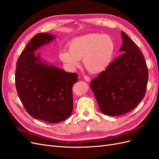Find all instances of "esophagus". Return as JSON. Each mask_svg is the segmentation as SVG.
<instances>
[{"mask_svg":"<svg viewBox=\"0 0 159 159\" xmlns=\"http://www.w3.org/2000/svg\"><path fill=\"white\" fill-rule=\"evenodd\" d=\"M84 79L86 81V82H90V77L88 76V75H84Z\"/></svg>","mask_w":159,"mask_h":159,"instance_id":"1","label":"esophagus"}]
</instances>
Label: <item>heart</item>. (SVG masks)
Masks as SVG:
<instances>
[{
    "label": "heart",
    "mask_w": 159,
    "mask_h": 159,
    "mask_svg": "<svg viewBox=\"0 0 159 159\" xmlns=\"http://www.w3.org/2000/svg\"><path fill=\"white\" fill-rule=\"evenodd\" d=\"M68 50L59 52V59L69 69H74L82 59L91 73H99L111 63L115 51V43L107 34H90L75 38L67 44Z\"/></svg>",
    "instance_id": "b5f03b06"
}]
</instances>
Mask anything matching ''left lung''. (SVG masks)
Instances as JSON below:
<instances>
[{
	"label": "left lung",
	"mask_w": 159,
	"mask_h": 159,
	"mask_svg": "<svg viewBox=\"0 0 159 159\" xmlns=\"http://www.w3.org/2000/svg\"><path fill=\"white\" fill-rule=\"evenodd\" d=\"M123 54L90 82L100 111L118 116L128 113L144 98L148 70L142 53L133 40L121 32Z\"/></svg>",
	"instance_id": "8db88e82"
}]
</instances>
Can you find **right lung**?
<instances>
[{
    "label": "right lung",
    "mask_w": 159,
    "mask_h": 159,
    "mask_svg": "<svg viewBox=\"0 0 159 159\" xmlns=\"http://www.w3.org/2000/svg\"><path fill=\"white\" fill-rule=\"evenodd\" d=\"M48 33L31 39L17 62L15 86L26 111L34 119L58 123L68 119L73 111L72 87L77 74L65 72L40 59L34 52L55 39Z\"/></svg>",
    "instance_id": "right-lung-1"
}]
</instances>
